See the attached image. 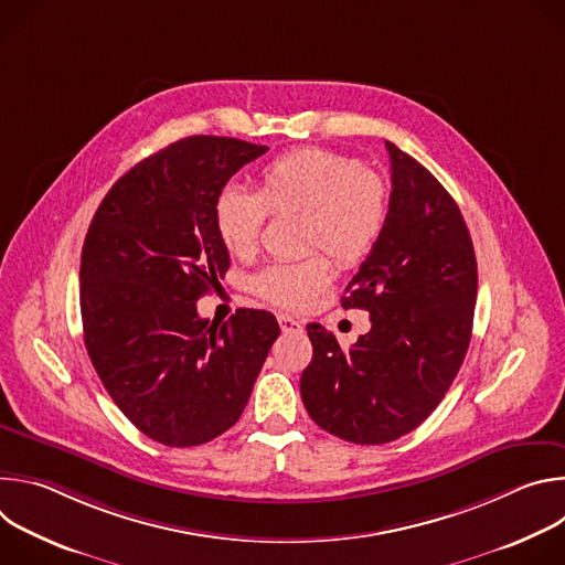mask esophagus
<instances>
[{
    "label": "esophagus",
    "mask_w": 565,
    "mask_h": 565,
    "mask_svg": "<svg viewBox=\"0 0 565 565\" xmlns=\"http://www.w3.org/2000/svg\"><path fill=\"white\" fill-rule=\"evenodd\" d=\"M277 319H279V327H281L284 333H299V331H301V321H297L295 317H290V315H279Z\"/></svg>",
    "instance_id": "esophagus-1"
}]
</instances>
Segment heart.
<instances>
[{
  "instance_id": "1",
  "label": "heart",
  "mask_w": 565,
  "mask_h": 565,
  "mask_svg": "<svg viewBox=\"0 0 565 565\" xmlns=\"http://www.w3.org/2000/svg\"><path fill=\"white\" fill-rule=\"evenodd\" d=\"M273 214L303 212L306 250H327L340 266H360L386 230L388 188L355 158L321 147H299L277 156L259 174V190L225 185L214 199V227L223 248L236 259L259 250ZM324 255L281 262L253 279V290L268 303L301 310L331 284Z\"/></svg>"
}]
</instances>
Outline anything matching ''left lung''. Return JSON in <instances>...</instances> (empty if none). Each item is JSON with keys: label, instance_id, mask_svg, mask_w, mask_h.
<instances>
[{"label": "left lung", "instance_id": "obj_1", "mask_svg": "<svg viewBox=\"0 0 565 565\" xmlns=\"http://www.w3.org/2000/svg\"><path fill=\"white\" fill-rule=\"evenodd\" d=\"M388 221L380 244L342 297L371 315V331L342 349L308 324L312 360L301 373L308 416L355 445H384L414 431L440 405L469 340L476 255L451 194L416 158L386 140Z\"/></svg>", "mask_w": 565, "mask_h": 565}]
</instances>
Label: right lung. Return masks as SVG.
<instances>
[{"label": "right lung", "mask_w": 565, "mask_h": 565, "mask_svg": "<svg viewBox=\"0 0 565 565\" xmlns=\"http://www.w3.org/2000/svg\"><path fill=\"white\" fill-rule=\"evenodd\" d=\"M266 149L225 136L177 140L114 183L85 236L87 353L118 409L160 445L194 447L227 431L279 338L268 310L238 308L230 321L196 312L230 268L214 199Z\"/></svg>", "instance_id": "1"}]
</instances>
